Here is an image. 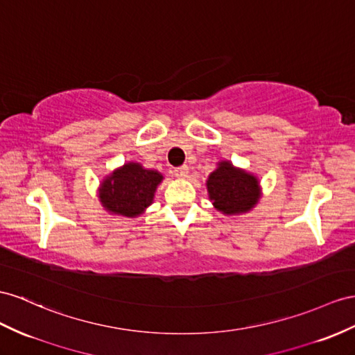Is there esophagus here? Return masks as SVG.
<instances>
[{"mask_svg":"<svg viewBox=\"0 0 355 355\" xmlns=\"http://www.w3.org/2000/svg\"><path fill=\"white\" fill-rule=\"evenodd\" d=\"M189 174V166L183 165V166H178L174 169V175L178 178H186Z\"/></svg>","mask_w":355,"mask_h":355,"instance_id":"34e87169","label":"esophagus"}]
</instances>
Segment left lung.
<instances>
[{"label":"left lung","mask_w":355,"mask_h":355,"mask_svg":"<svg viewBox=\"0 0 355 355\" xmlns=\"http://www.w3.org/2000/svg\"><path fill=\"white\" fill-rule=\"evenodd\" d=\"M207 189L214 207L225 214L249 211L259 198L258 180L228 162H220L211 172Z\"/></svg>","instance_id":"8db88e82"}]
</instances>
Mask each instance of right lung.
<instances>
[{
    "instance_id": "obj_1",
    "label": "right lung",
    "mask_w": 355,
    "mask_h": 355,
    "mask_svg": "<svg viewBox=\"0 0 355 355\" xmlns=\"http://www.w3.org/2000/svg\"><path fill=\"white\" fill-rule=\"evenodd\" d=\"M162 178L157 171L144 169L138 163H127L103 181L100 189L103 207L115 214L136 217L153 202Z\"/></svg>"
}]
</instances>
